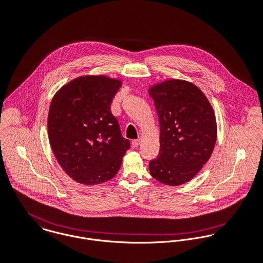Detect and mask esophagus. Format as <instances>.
<instances>
[{"mask_svg":"<svg viewBox=\"0 0 263 263\" xmlns=\"http://www.w3.org/2000/svg\"><path fill=\"white\" fill-rule=\"evenodd\" d=\"M140 143H141L140 140H134V141L132 142V147H133V148H137V147L140 145Z\"/></svg>","mask_w":263,"mask_h":263,"instance_id":"obj_1","label":"esophagus"}]
</instances>
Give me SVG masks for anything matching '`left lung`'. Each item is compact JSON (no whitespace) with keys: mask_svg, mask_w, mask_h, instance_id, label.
Wrapping results in <instances>:
<instances>
[{"mask_svg":"<svg viewBox=\"0 0 263 263\" xmlns=\"http://www.w3.org/2000/svg\"><path fill=\"white\" fill-rule=\"evenodd\" d=\"M160 124L159 155L149 163L151 175L167 185L191 180L209 160L217 137L215 114L194 84L168 80L149 88Z\"/></svg>","mask_w":263,"mask_h":263,"instance_id":"left-lung-1","label":"left lung"}]
</instances>
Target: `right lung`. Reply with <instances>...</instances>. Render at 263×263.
Instances as JSON below:
<instances>
[{"label": "right lung", "mask_w": 263, "mask_h": 263, "mask_svg": "<svg viewBox=\"0 0 263 263\" xmlns=\"http://www.w3.org/2000/svg\"><path fill=\"white\" fill-rule=\"evenodd\" d=\"M121 84L105 76L80 77L53 97L48 115L50 145L63 171L80 183L110 180L130 147L110 110Z\"/></svg>", "instance_id": "right-lung-1"}]
</instances>
